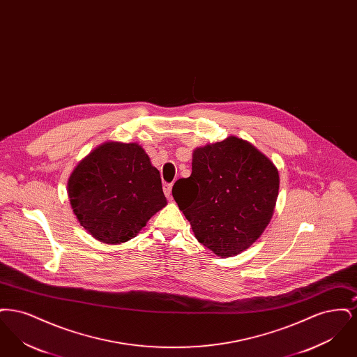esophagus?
Here are the masks:
<instances>
[{
  "label": "esophagus",
  "instance_id": "obj_1",
  "mask_svg": "<svg viewBox=\"0 0 357 357\" xmlns=\"http://www.w3.org/2000/svg\"><path fill=\"white\" fill-rule=\"evenodd\" d=\"M171 190H172V185L171 183H166L163 186V191H165V195L167 197V199H171Z\"/></svg>",
  "mask_w": 357,
  "mask_h": 357
}]
</instances>
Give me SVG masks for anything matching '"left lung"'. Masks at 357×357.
<instances>
[{"label":"left lung","mask_w":357,"mask_h":357,"mask_svg":"<svg viewBox=\"0 0 357 357\" xmlns=\"http://www.w3.org/2000/svg\"><path fill=\"white\" fill-rule=\"evenodd\" d=\"M192 171L172 197L195 238L222 258L249 249L269 225L280 175L250 142L231 135L192 151Z\"/></svg>","instance_id":"8db88e82"}]
</instances>
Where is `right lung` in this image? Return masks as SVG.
Returning <instances> with one entry per match:
<instances>
[{
    "mask_svg": "<svg viewBox=\"0 0 357 357\" xmlns=\"http://www.w3.org/2000/svg\"><path fill=\"white\" fill-rule=\"evenodd\" d=\"M67 191L79 223L108 245L136 237L167 204L160 174L137 143L105 142L96 147L72 171Z\"/></svg>",
    "mask_w": 357,
    "mask_h": 357,
    "instance_id": "obj_1",
    "label": "right lung"
}]
</instances>
